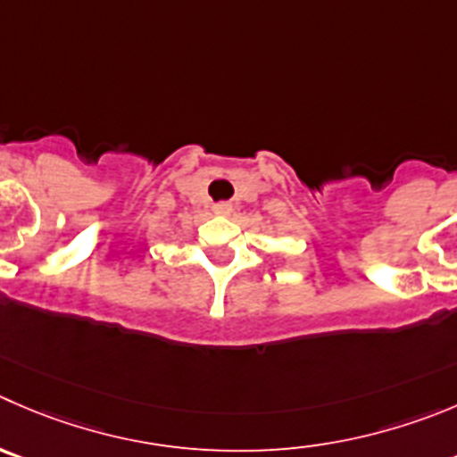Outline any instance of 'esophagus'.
I'll use <instances>...</instances> for the list:
<instances>
[{"instance_id": "34e87169", "label": "esophagus", "mask_w": 457, "mask_h": 457, "mask_svg": "<svg viewBox=\"0 0 457 457\" xmlns=\"http://www.w3.org/2000/svg\"><path fill=\"white\" fill-rule=\"evenodd\" d=\"M231 204H215V206H212V212H215V215H231Z\"/></svg>"}]
</instances>
